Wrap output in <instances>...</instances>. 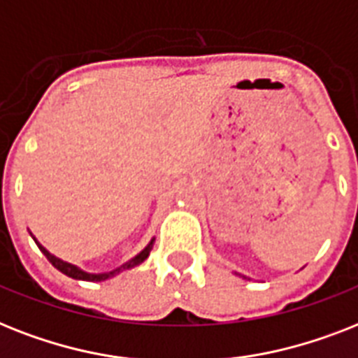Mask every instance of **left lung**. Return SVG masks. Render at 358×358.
<instances>
[{
    "label": "left lung",
    "instance_id": "1",
    "mask_svg": "<svg viewBox=\"0 0 358 358\" xmlns=\"http://www.w3.org/2000/svg\"><path fill=\"white\" fill-rule=\"evenodd\" d=\"M234 275H240V273H234ZM240 277H244V279H248V277H245V275H240Z\"/></svg>",
    "mask_w": 358,
    "mask_h": 358
}]
</instances>
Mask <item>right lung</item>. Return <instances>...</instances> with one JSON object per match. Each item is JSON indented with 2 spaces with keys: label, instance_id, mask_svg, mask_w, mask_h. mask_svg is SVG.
<instances>
[{
  "label": "right lung",
  "instance_id": "obj_1",
  "mask_svg": "<svg viewBox=\"0 0 358 358\" xmlns=\"http://www.w3.org/2000/svg\"><path fill=\"white\" fill-rule=\"evenodd\" d=\"M29 234L33 236V240L36 242V245H38V250L42 251L45 255V259L50 260L51 264L55 266L57 270L62 271L64 275L71 277V279H77V281H90V282H101V281H107V279H110V277H116L118 273H122V271H127V270H133L134 266L142 264L148 257H150V251L153 250V242H155V238L150 240V244L145 245L144 250L140 251L138 255H134L133 259L127 260V262H124L122 266H118V268H114V270L110 271H103V273H90V271H85L83 268H79V266L71 264V262H66V260L59 259V257H55L53 253H50V251L45 250L44 245L40 244L38 240H36V236H34L33 233L29 231Z\"/></svg>",
  "mask_w": 358,
  "mask_h": 358
}]
</instances>
